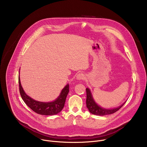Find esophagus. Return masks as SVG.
<instances>
[{"mask_svg":"<svg viewBox=\"0 0 147 147\" xmlns=\"http://www.w3.org/2000/svg\"><path fill=\"white\" fill-rule=\"evenodd\" d=\"M76 77H77V79L78 80H84V78H85V76L83 73H80L77 74Z\"/></svg>","mask_w":147,"mask_h":147,"instance_id":"1","label":"esophagus"}]
</instances>
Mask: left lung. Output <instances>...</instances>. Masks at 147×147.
I'll return each instance as SVG.
<instances>
[{
	"label": "left lung",
	"mask_w": 147,
	"mask_h": 147,
	"mask_svg": "<svg viewBox=\"0 0 147 147\" xmlns=\"http://www.w3.org/2000/svg\"><path fill=\"white\" fill-rule=\"evenodd\" d=\"M87 92V99H86V104L87 107L89 111L94 115H99V116H104L111 115L115 113L117 111H119L123 105L125 103H124L121 106L117 108L112 109H103L99 107L98 105L94 100L92 95L91 94L90 90L89 88H86Z\"/></svg>",
	"instance_id": "1"
}]
</instances>
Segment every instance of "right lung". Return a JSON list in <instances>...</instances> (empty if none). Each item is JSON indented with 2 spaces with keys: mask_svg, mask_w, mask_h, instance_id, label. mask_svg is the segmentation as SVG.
<instances>
[{
  "mask_svg": "<svg viewBox=\"0 0 147 147\" xmlns=\"http://www.w3.org/2000/svg\"><path fill=\"white\" fill-rule=\"evenodd\" d=\"M19 91L21 96L27 105L34 112L42 115H54L59 113L63 108L66 97L69 92V85L67 84L62 90L59 97L52 102H42L36 101L26 95L18 77Z\"/></svg>",
  "mask_w": 147,
  "mask_h": 147,
  "instance_id": "1",
  "label": "right lung"
}]
</instances>
